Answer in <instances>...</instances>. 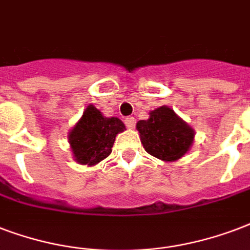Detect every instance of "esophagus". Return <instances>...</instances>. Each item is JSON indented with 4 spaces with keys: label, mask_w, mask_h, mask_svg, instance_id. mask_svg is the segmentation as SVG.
I'll list each match as a JSON object with an SVG mask.
<instances>
[{
    "label": "esophagus",
    "mask_w": 250,
    "mask_h": 250,
    "mask_svg": "<svg viewBox=\"0 0 250 250\" xmlns=\"http://www.w3.org/2000/svg\"><path fill=\"white\" fill-rule=\"evenodd\" d=\"M125 125L128 127V128H133V127H135V125H136V121H135V118L133 117H127L125 118Z\"/></svg>",
    "instance_id": "1"
}]
</instances>
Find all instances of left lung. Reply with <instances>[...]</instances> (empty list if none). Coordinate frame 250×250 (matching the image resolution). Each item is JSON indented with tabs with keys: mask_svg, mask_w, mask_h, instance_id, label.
Wrapping results in <instances>:
<instances>
[{
	"mask_svg": "<svg viewBox=\"0 0 250 250\" xmlns=\"http://www.w3.org/2000/svg\"><path fill=\"white\" fill-rule=\"evenodd\" d=\"M136 128L144 149L163 161H176L188 153L195 132L167 106L149 112L146 121H139Z\"/></svg>",
	"mask_w": 250,
	"mask_h": 250,
	"instance_id": "8db88e82",
	"label": "left lung"
}]
</instances>
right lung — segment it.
<instances>
[{
    "instance_id": "1",
    "label": "right lung",
    "mask_w": 250,
    "mask_h": 250,
    "mask_svg": "<svg viewBox=\"0 0 250 250\" xmlns=\"http://www.w3.org/2000/svg\"><path fill=\"white\" fill-rule=\"evenodd\" d=\"M125 129L119 118L104 117L98 108L89 104L68 135L74 160L81 165H97L111 153L117 135Z\"/></svg>"
}]
</instances>
